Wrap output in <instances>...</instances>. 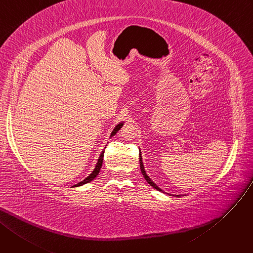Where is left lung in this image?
Segmentation results:
<instances>
[{
  "instance_id": "obj_1",
  "label": "left lung",
  "mask_w": 253,
  "mask_h": 253,
  "mask_svg": "<svg viewBox=\"0 0 253 253\" xmlns=\"http://www.w3.org/2000/svg\"><path fill=\"white\" fill-rule=\"evenodd\" d=\"M139 154H140V153H139ZM139 164H140V170H141V173H142V175H143L144 179L147 181V183L150 185V186H153L155 189H157V190H159V191L163 192V190L157 186V184H156L155 182L151 181V179L147 176L146 172L144 171V167H143V163H142V157H141V155H139ZM177 196H180V195H177Z\"/></svg>"
}]
</instances>
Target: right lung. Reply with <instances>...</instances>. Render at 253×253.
I'll use <instances>...</instances> for the list:
<instances>
[{
	"label": "right lung",
	"mask_w": 253,
	"mask_h": 253,
	"mask_svg": "<svg viewBox=\"0 0 253 253\" xmlns=\"http://www.w3.org/2000/svg\"><path fill=\"white\" fill-rule=\"evenodd\" d=\"M122 126H123V123H119V124H118V125L114 128V130L112 131V133H111V137H112V136H114L115 134L122 128ZM104 154H105V149H103L102 154H100V156H99V158H98V160H97V163H96V165H95V168H94V170L92 171V173H91V174H89V176H87V177H86L85 179H84L83 181L79 182L78 184H75L73 187H78V186H81V185H83V184L89 183L90 181H92V180H93V179L98 175V173H99V171H100V168H102V165H103Z\"/></svg>",
	"instance_id": "add662e5"
}]
</instances>
